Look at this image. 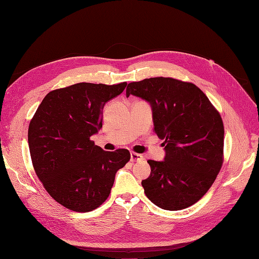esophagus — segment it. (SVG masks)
I'll use <instances>...</instances> for the list:
<instances>
[{"label":"esophagus","instance_id":"obj_1","mask_svg":"<svg viewBox=\"0 0 259 259\" xmlns=\"http://www.w3.org/2000/svg\"><path fill=\"white\" fill-rule=\"evenodd\" d=\"M130 156H131V161H141V160L144 159V157H143L142 154L135 153V152H131V153H130Z\"/></svg>","mask_w":259,"mask_h":259}]
</instances>
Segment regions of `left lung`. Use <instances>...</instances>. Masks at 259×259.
<instances>
[{
  "label": "left lung",
  "instance_id": "8db88e82",
  "mask_svg": "<svg viewBox=\"0 0 259 259\" xmlns=\"http://www.w3.org/2000/svg\"><path fill=\"white\" fill-rule=\"evenodd\" d=\"M152 107L153 131L165 146L162 161L149 159L150 176L142 182L157 207L178 211L207 193L224 161V124L220 112L197 86L172 77L128 84L126 95Z\"/></svg>",
  "mask_w": 259,
  "mask_h": 259
}]
</instances>
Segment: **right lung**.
<instances>
[{
	"label": "right lung",
	"instance_id": "obj_1",
	"mask_svg": "<svg viewBox=\"0 0 259 259\" xmlns=\"http://www.w3.org/2000/svg\"><path fill=\"white\" fill-rule=\"evenodd\" d=\"M127 83H78L50 91L28 128L34 171L49 195L65 208L89 212L110 194L127 149L104 151L90 140L103 127V108Z\"/></svg>",
	"mask_w": 259,
	"mask_h": 259
}]
</instances>
